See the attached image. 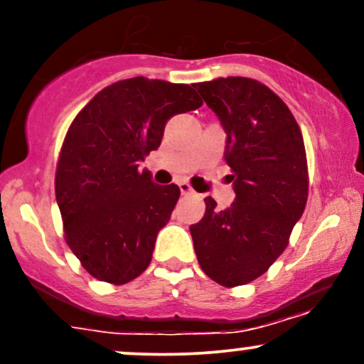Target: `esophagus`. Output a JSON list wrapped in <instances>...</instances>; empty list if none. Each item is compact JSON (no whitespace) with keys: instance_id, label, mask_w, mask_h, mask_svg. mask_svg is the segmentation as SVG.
<instances>
[{"instance_id":"obj_1","label":"esophagus","mask_w":364,"mask_h":364,"mask_svg":"<svg viewBox=\"0 0 364 364\" xmlns=\"http://www.w3.org/2000/svg\"><path fill=\"white\" fill-rule=\"evenodd\" d=\"M179 190H181L183 195H191V193H193V188H191L190 183H186V181L179 183Z\"/></svg>"}]
</instances>
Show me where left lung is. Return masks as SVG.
Instances as JSON below:
<instances>
[{
    "label": "left lung",
    "instance_id": "obj_1",
    "mask_svg": "<svg viewBox=\"0 0 364 364\" xmlns=\"http://www.w3.org/2000/svg\"><path fill=\"white\" fill-rule=\"evenodd\" d=\"M228 133L225 162L236 202L190 228L196 258L212 281L245 286L269 270L289 245L308 200V162L301 129L277 94L246 77L193 83Z\"/></svg>",
    "mask_w": 364,
    "mask_h": 364
}]
</instances>
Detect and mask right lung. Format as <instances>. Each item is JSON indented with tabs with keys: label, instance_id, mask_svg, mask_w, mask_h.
<instances>
[{
	"label": "right lung",
	"instance_id": "add662e5",
	"mask_svg": "<svg viewBox=\"0 0 364 364\" xmlns=\"http://www.w3.org/2000/svg\"><path fill=\"white\" fill-rule=\"evenodd\" d=\"M203 101L186 83L119 80L75 116L58 157L54 191L66 245L97 281L121 286L152 260L178 185H156L139 164L161 145L171 116Z\"/></svg>",
	"mask_w": 364,
	"mask_h": 364
}]
</instances>
